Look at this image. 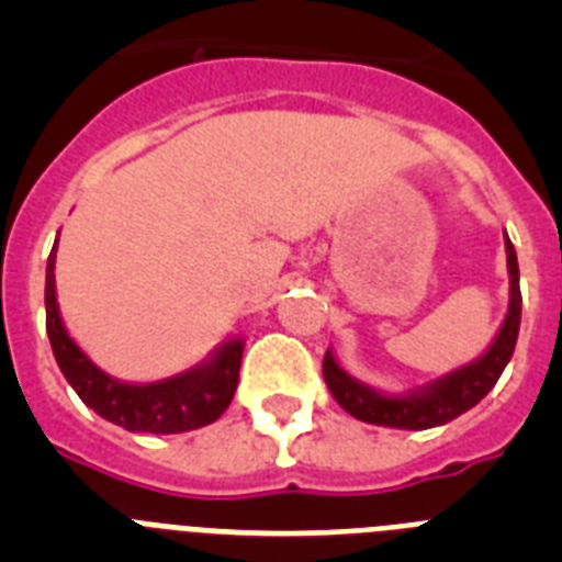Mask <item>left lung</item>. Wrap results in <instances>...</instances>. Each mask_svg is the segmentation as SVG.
<instances>
[{"label":"left lung","mask_w":562,"mask_h":562,"mask_svg":"<svg viewBox=\"0 0 562 562\" xmlns=\"http://www.w3.org/2000/svg\"><path fill=\"white\" fill-rule=\"evenodd\" d=\"M506 247V272H509V306L501 321L498 331L490 340L484 351L475 360L464 362L448 374L436 376L430 382H422L414 389L382 391L357 380L342 369L335 351H326L324 376L331 396L340 402L342 411H349L355 419L380 425V428L396 430H428L448 425L456 416L479 405L498 376L504 374L506 362L513 360L515 342L520 329V278H518V256L504 231Z\"/></svg>","instance_id":"1"}]
</instances>
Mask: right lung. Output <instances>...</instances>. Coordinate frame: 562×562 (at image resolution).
<instances>
[{"instance_id":"right-lung-1","label":"right lung","mask_w":562,"mask_h":562,"mask_svg":"<svg viewBox=\"0 0 562 562\" xmlns=\"http://www.w3.org/2000/svg\"><path fill=\"white\" fill-rule=\"evenodd\" d=\"M56 250L58 238L47 258L44 281L47 337L58 369L83 405L132 434H186L220 419L236 394L245 337H225L205 360L180 374L154 382L117 380L89 360L87 351L64 326L56 295Z\"/></svg>"}]
</instances>
